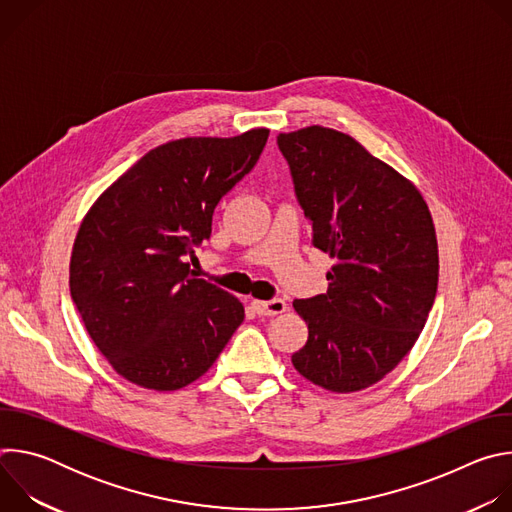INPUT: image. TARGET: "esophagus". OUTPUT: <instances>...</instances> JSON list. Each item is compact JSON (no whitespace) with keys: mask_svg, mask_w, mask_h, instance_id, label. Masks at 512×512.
Segmentation results:
<instances>
[{"mask_svg":"<svg viewBox=\"0 0 512 512\" xmlns=\"http://www.w3.org/2000/svg\"><path fill=\"white\" fill-rule=\"evenodd\" d=\"M253 308L259 316H277V314H283L287 310V304L279 298L275 300H267V302H261V300H253Z\"/></svg>","mask_w":512,"mask_h":512,"instance_id":"obj_1","label":"esophagus"}]
</instances>
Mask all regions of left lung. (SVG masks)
Listing matches in <instances>:
<instances>
[{"label": "left lung", "instance_id": "obj_1", "mask_svg": "<svg viewBox=\"0 0 512 512\" xmlns=\"http://www.w3.org/2000/svg\"><path fill=\"white\" fill-rule=\"evenodd\" d=\"M312 243L334 259L326 294L294 300L308 342L296 371L334 393L367 389L419 338L437 291V239L419 190L346 133L277 135Z\"/></svg>", "mask_w": 512, "mask_h": 512}]
</instances>
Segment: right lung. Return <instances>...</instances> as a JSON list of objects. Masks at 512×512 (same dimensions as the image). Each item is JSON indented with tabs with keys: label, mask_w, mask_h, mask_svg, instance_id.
I'll list each match as a JSON object with an SVG mask.
<instances>
[{
	"label": "right lung",
	"mask_w": 512,
	"mask_h": 512,
	"mask_svg": "<svg viewBox=\"0 0 512 512\" xmlns=\"http://www.w3.org/2000/svg\"><path fill=\"white\" fill-rule=\"evenodd\" d=\"M269 129L158 145L83 218L70 296L111 367L154 391L202 377L245 318L229 291L198 279L186 257L210 239L221 198L257 164Z\"/></svg>",
	"instance_id": "obj_1"
}]
</instances>
